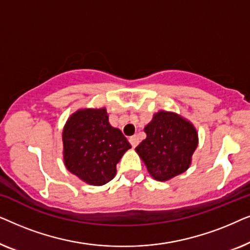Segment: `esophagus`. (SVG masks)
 <instances>
[{"label": "esophagus", "instance_id": "esophagus-1", "mask_svg": "<svg viewBox=\"0 0 250 250\" xmlns=\"http://www.w3.org/2000/svg\"><path fill=\"white\" fill-rule=\"evenodd\" d=\"M128 141H129V143H131V146H133V148H135V146H138L139 142H140L139 136L138 135H133V136H131V138L128 139Z\"/></svg>", "mask_w": 250, "mask_h": 250}]
</instances>
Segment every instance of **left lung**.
<instances>
[{"label": "left lung", "mask_w": 250, "mask_h": 250, "mask_svg": "<svg viewBox=\"0 0 250 250\" xmlns=\"http://www.w3.org/2000/svg\"><path fill=\"white\" fill-rule=\"evenodd\" d=\"M146 138L135 148L150 176L165 182L186 172L198 146L192 123L176 112L159 110L146 125Z\"/></svg>", "instance_id": "1"}]
</instances>
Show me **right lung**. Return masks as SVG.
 I'll list each match as a JSON object with an SVG mask.
<instances>
[{
  "label": "right lung",
  "mask_w": 250,
  "mask_h": 250,
  "mask_svg": "<svg viewBox=\"0 0 250 250\" xmlns=\"http://www.w3.org/2000/svg\"><path fill=\"white\" fill-rule=\"evenodd\" d=\"M63 163L71 174L90 186H104L116 175L123 155L131 149L121 129L109 123L107 109H78L62 131Z\"/></svg>",
  "instance_id": "add662e5"
}]
</instances>
